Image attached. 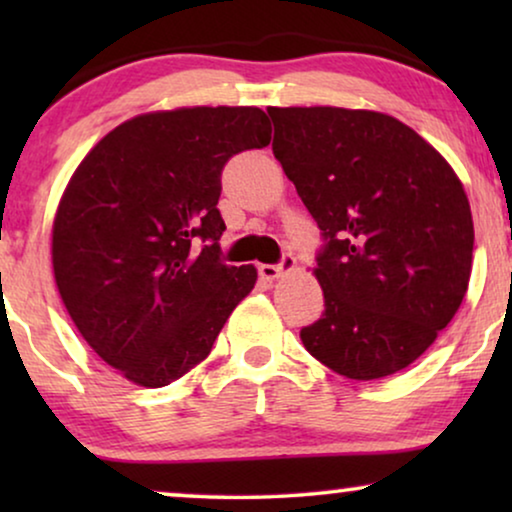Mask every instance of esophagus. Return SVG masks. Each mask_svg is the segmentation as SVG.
Segmentation results:
<instances>
[{
  "label": "esophagus",
  "mask_w": 512,
  "mask_h": 512,
  "mask_svg": "<svg viewBox=\"0 0 512 512\" xmlns=\"http://www.w3.org/2000/svg\"><path fill=\"white\" fill-rule=\"evenodd\" d=\"M293 265H296V258H293V254H282V258H279V263H263L258 265V275H261L263 279H277L282 277L284 272L293 270Z\"/></svg>",
  "instance_id": "1"
}]
</instances>
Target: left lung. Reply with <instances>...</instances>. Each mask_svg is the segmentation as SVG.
I'll use <instances>...</instances> for the list:
<instances>
[{
	"mask_svg": "<svg viewBox=\"0 0 512 512\" xmlns=\"http://www.w3.org/2000/svg\"><path fill=\"white\" fill-rule=\"evenodd\" d=\"M272 153L321 230L324 314L300 331L349 380L419 359L466 296L473 219L464 186L415 130L387 114L270 107Z\"/></svg>",
	"mask_w": 512,
	"mask_h": 512,
	"instance_id": "obj_1",
	"label": "left lung"
}]
</instances>
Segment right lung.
Returning <instances> with one entry per match:
<instances>
[{"instance_id":"add662e5","label":"right lung","mask_w":512,"mask_h":512,"mask_svg":"<svg viewBox=\"0 0 512 512\" xmlns=\"http://www.w3.org/2000/svg\"><path fill=\"white\" fill-rule=\"evenodd\" d=\"M256 107L132 118L76 167L53 221L55 284L97 356L142 387H167L207 359L254 265H226L221 172L270 144Z\"/></svg>"}]
</instances>
